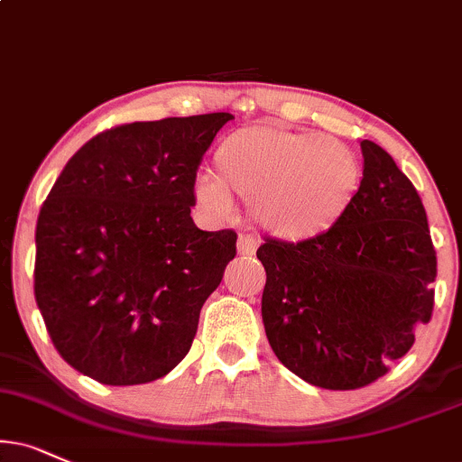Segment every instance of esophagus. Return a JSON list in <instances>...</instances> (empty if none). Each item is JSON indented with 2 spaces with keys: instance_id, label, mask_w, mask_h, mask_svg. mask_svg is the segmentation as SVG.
<instances>
[{
  "instance_id": "1",
  "label": "esophagus",
  "mask_w": 462,
  "mask_h": 462,
  "mask_svg": "<svg viewBox=\"0 0 462 462\" xmlns=\"http://www.w3.org/2000/svg\"><path fill=\"white\" fill-rule=\"evenodd\" d=\"M254 250H257V237L250 236V233H242L237 237V253L244 254V257H250V254H254Z\"/></svg>"
}]
</instances>
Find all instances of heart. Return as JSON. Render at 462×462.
Returning a JSON list of instances; mask_svg holds the SVG:
<instances>
[{
    "label": "heart",
    "mask_w": 462,
    "mask_h": 462,
    "mask_svg": "<svg viewBox=\"0 0 462 462\" xmlns=\"http://www.w3.org/2000/svg\"><path fill=\"white\" fill-rule=\"evenodd\" d=\"M216 171L192 181L199 208L214 218L233 209V192L250 201L261 229L282 242H306L334 229L360 195L357 153L326 134L272 124L240 128L216 147Z\"/></svg>",
    "instance_id": "1"
}]
</instances>
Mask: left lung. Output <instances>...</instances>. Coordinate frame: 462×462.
<instances>
[{
  "instance_id": "left-lung-1",
  "label": "left lung",
  "mask_w": 462,
  "mask_h": 462,
  "mask_svg": "<svg viewBox=\"0 0 462 462\" xmlns=\"http://www.w3.org/2000/svg\"><path fill=\"white\" fill-rule=\"evenodd\" d=\"M364 180L334 229L312 240H265L261 317L276 357L326 390H357L415 343L435 301L437 254L426 209L394 158L362 141Z\"/></svg>"
}]
</instances>
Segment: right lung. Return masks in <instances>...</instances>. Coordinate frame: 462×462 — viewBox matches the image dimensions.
Wrapping results in <instances>:
<instances>
[{
    "instance_id": "right-lung-1",
    "label": "right lung",
    "mask_w": 462,
    "mask_h": 462,
    "mask_svg": "<svg viewBox=\"0 0 462 462\" xmlns=\"http://www.w3.org/2000/svg\"><path fill=\"white\" fill-rule=\"evenodd\" d=\"M231 113L111 128L51 188L36 225L33 293L60 356L105 385L164 377L236 257L231 229L190 216L199 162Z\"/></svg>"
}]
</instances>
